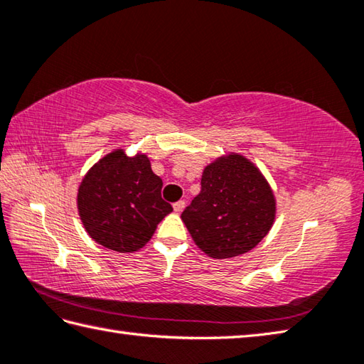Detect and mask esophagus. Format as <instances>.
Segmentation results:
<instances>
[{
    "instance_id": "esophagus-1",
    "label": "esophagus",
    "mask_w": 364,
    "mask_h": 364,
    "mask_svg": "<svg viewBox=\"0 0 364 364\" xmlns=\"http://www.w3.org/2000/svg\"><path fill=\"white\" fill-rule=\"evenodd\" d=\"M184 205H186V202L184 200H178L176 203H173V211L175 213H181L184 210Z\"/></svg>"
}]
</instances>
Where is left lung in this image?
I'll list each match as a JSON object with an SVG mask.
<instances>
[{
  "label": "left lung",
  "instance_id": "8db88e82",
  "mask_svg": "<svg viewBox=\"0 0 364 364\" xmlns=\"http://www.w3.org/2000/svg\"><path fill=\"white\" fill-rule=\"evenodd\" d=\"M181 219L200 251L232 259L267 237L276 219V197L254 162L229 153L203 168L200 194Z\"/></svg>",
  "mask_w": 364,
  "mask_h": 364
}]
</instances>
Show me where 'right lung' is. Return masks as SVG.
I'll return each mask as SVG.
<instances>
[{
  "label": "right lung",
  "instance_id": "add662e5",
  "mask_svg": "<svg viewBox=\"0 0 364 364\" xmlns=\"http://www.w3.org/2000/svg\"><path fill=\"white\" fill-rule=\"evenodd\" d=\"M162 180L145 153L113 149L92 166L78 186L77 210L90 237L115 252L144 247L172 205L161 197Z\"/></svg>",
  "mask_w": 364,
  "mask_h": 364
}]
</instances>
